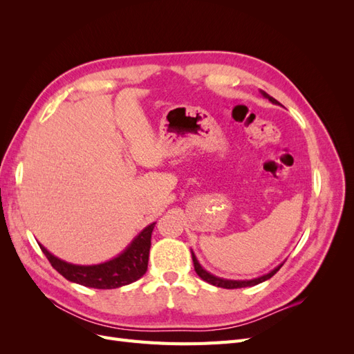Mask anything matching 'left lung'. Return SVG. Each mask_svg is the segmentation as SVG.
Instances as JSON below:
<instances>
[{"instance_id":"left-lung-1","label":"left lung","mask_w":354,"mask_h":354,"mask_svg":"<svg viewBox=\"0 0 354 354\" xmlns=\"http://www.w3.org/2000/svg\"><path fill=\"white\" fill-rule=\"evenodd\" d=\"M260 93L263 94V97L269 99V102H272L273 104H279V102H277L276 99H273L272 95H269V94H267L266 91L260 90ZM192 260H194L195 272L198 273V276L201 277L202 281H205V282H208V283H211V285H214V286L226 288V289H236V288H246V286L259 285V283H261V282H264V281H267V279H270V277H272L273 274H276V272L279 270L281 267L283 266V263H282V264H279L277 267H274V269H273V270H270V272L267 273V274H263V276H260V277H255V279H248V281H233V279H223V277L214 276V274H211L209 272H207V270L203 269V267L199 264V261H198V259H196V255H195V252H194V251H192Z\"/></svg>"}]
</instances>
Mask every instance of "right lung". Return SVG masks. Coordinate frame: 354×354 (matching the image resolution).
Returning a JSON list of instances; mask_svg holds the SVG:
<instances>
[{
	"instance_id": "1",
	"label": "right lung",
	"mask_w": 354,
	"mask_h": 354,
	"mask_svg": "<svg viewBox=\"0 0 354 354\" xmlns=\"http://www.w3.org/2000/svg\"><path fill=\"white\" fill-rule=\"evenodd\" d=\"M155 224L156 223H152L146 226L121 254H118L112 260L100 264H72L57 259L56 255L47 251L46 246H42L41 243L39 248L46 254L51 266L65 279L73 283L97 289L121 288L124 285L138 281L146 273L149 250H151V238Z\"/></svg>"
}]
</instances>
